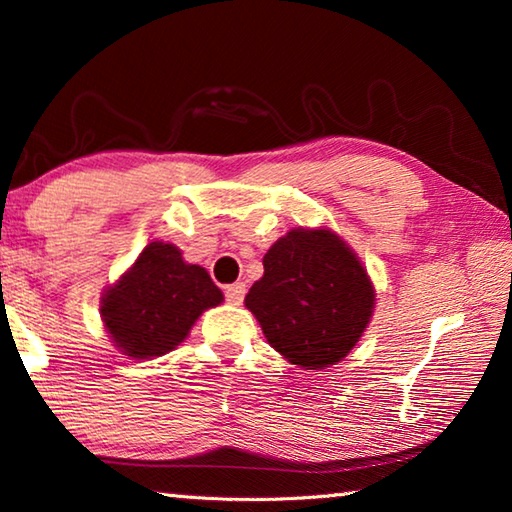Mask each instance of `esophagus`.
<instances>
[{"instance_id":"1","label":"esophagus","mask_w":512,"mask_h":512,"mask_svg":"<svg viewBox=\"0 0 512 512\" xmlns=\"http://www.w3.org/2000/svg\"><path fill=\"white\" fill-rule=\"evenodd\" d=\"M246 296V284L244 282H235L225 287V298H228L230 305H241Z\"/></svg>"}]
</instances>
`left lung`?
Returning <instances> with one entry per match:
<instances>
[{"label":"left lung","mask_w":512,"mask_h":512,"mask_svg":"<svg viewBox=\"0 0 512 512\" xmlns=\"http://www.w3.org/2000/svg\"><path fill=\"white\" fill-rule=\"evenodd\" d=\"M375 300L359 255L325 225H300L268 248L244 305L275 352L302 370H325L354 350Z\"/></svg>","instance_id":"1"}]
</instances>
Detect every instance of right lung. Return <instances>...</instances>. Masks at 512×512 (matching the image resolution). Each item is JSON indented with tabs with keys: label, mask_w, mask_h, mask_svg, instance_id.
I'll list each match as a JSON object with an SVG mask.
<instances>
[{
	"label": "right lung",
	"mask_w": 512,
	"mask_h": 512,
	"mask_svg": "<svg viewBox=\"0 0 512 512\" xmlns=\"http://www.w3.org/2000/svg\"><path fill=\"white\" fill-rule=\"evenodd\" d=\"M223 293L203 266L185 262L178 246L151 241L101 296L103 327L128 359L149 361L176 350L203 311Z\"/></svg>",
	"instance_id": "1"
}]
</instances>
